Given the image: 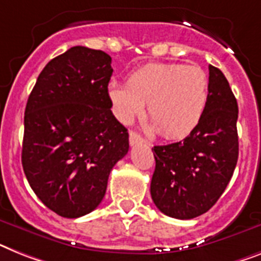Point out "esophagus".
<instances>
[{"label":"esophagus","mask_w":261,"mask_h":261,"mask_svg":"<svg viewBox=\"0 0 261 261\" xmlns=\"http://www.w3.org/2000/svg\"><path fill=\"white\" fill-rule=\"evenodd\" d=\"M129 144L132 146L137 145V144H143V139H141L137 133L130 130V132H129Z\"/></svg>","instance_id":"1"}]
</instances>
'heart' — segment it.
I'll return each instance as SVG.
<instances>
[{"label": "heart", "instance_id": "obj_1", "mask_svg": "<svg viewBox=\"0 0 261 261\" xmlns=\"http://www.w3.org/2000/svg\"><path fill=\"white\" fill-rule=\"evenodd\" d=\"M109 98L121 122H130L148 104L153 126L167 139H182L199 125L210 98V79L201 66L152 62L133 70L126 87L112 84Z\"/></svg>", "mask_w": 261, "mask_h": 261}]
</instances>
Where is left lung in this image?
Returning <instances> with one entry per match:
<instances>
[{
	"mask_svg": "<svg viewBox=\"0 0 261 261\" xmlns=\"http://www.w3.org/2000/svg\"><path fill=\"white\" fill-rule=\"evenodd\" d=\"M238 115L227 79L210 65V98L199 125L178 143L152 148L150 195L164 215L188 220L216 204L238 163Z\"/></svg>",
	"mask_w": 261,
	"mask_h": 261,
	"instance_id": "1",
	"label": "left lung"
}]
</instances>
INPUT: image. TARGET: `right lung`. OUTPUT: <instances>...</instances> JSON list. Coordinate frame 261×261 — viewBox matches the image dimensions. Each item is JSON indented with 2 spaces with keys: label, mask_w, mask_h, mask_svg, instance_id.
I'll list each match as a JSON object with an SVG mask.
<instances>
[{
  "label": "right lung",
  "mask_w": 261,
  "mask_h": 261,
  "mask_svg": "<svg viewBox=\"0 0 261 261\" xmlns=\"http://www.w3.org/2000/svg\"><path fill=\"white\" fill-rule=\"evenodd\" d=\"M111 62L105 51L73 46L46 64L28 98L23 172L62 217L96 210L112 168L128 153V130L111 111Z\"/></svg>",
  "instance_id": "right-lung-1"
}]
</instances>
